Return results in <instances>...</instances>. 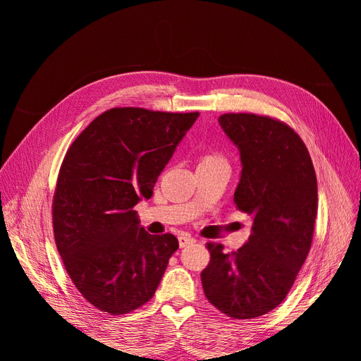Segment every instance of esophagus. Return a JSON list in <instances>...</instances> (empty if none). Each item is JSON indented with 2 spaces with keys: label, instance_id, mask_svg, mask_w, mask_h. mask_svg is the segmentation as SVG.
Segmentation results:
<instances>
[{
  "label": "esophagus",
  "instance_id": "esophagus-1",
  "mask_svg": "<svg viewBox=\"0 0 361 361\" xmlns=\"http://www.w3.org/2000/svg\"><path fill=\"white\" fill-rule=\"evenodd\" d=\"M194 243H195V239H194L192 236L187 235V233H182V235L179 236V245H180V248L187 247V245H190V244H194Z\"/></svg>",
  "mask_w": 361,
  "mask_h": 361
}]
</instances>
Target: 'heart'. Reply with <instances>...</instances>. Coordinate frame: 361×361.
Here are the masks:
<instances>
[{
	"mask_svg": "<svg viewBox=\"0 0 361 361\" xmlns=\"http://www.w3.org/2000/svg\"><path fill=\"white\" fill-rule=\"evenodd\" d=\"M200 162H203V164H212V162H226V161H224L223 157L216 155V154H207V155H204L200 159Z\"/></svg>",
	"mask_w": 361,
	"mask_h": 361,
	"instance_id": "obj_1",
	"label": "heart"
}]
</instances>
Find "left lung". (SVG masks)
Segmentation results:
<instances>
[{
  "mask_svg": "<svg viewBox=\"0 0 361 361\" xmlns=\"http://www.w3.org/2000/svg\"><path fill=\"white\" fill-rule=\"evenodd\" d=\"M241 157L233 202L253 218L235 253L209 243L202 271L207 301L233 319H253L286 298L307 257L318 212V182L309 150L280 120L250 113L218 118Z\"/></svg>",
  "mask_w": 361,
  "mask_h": 361,
  "instance_id": "8db88e82",
  "label": "left lung"
}]
</instances>
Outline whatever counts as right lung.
<instances>
[{
  "instance_id": "1",
  "label": "right lung",
  "mask_w": 361,
  "mask_h": 361,
  "mask_svg": "<svg viewBox=\"0 0 361 361\" xmlns=\"http://www.w3.org/2000/svg\"><path fill=\"white\" fill-rule=\"evenodd\" d=\"M197 117L111 108L66 152L52 202L54 238L73 285L96 309L123 314L154 297L179 243L171 233H147L134 206L152 197Z\"/></svg>"
}]
</instances>
